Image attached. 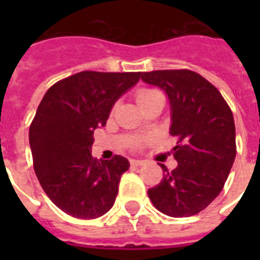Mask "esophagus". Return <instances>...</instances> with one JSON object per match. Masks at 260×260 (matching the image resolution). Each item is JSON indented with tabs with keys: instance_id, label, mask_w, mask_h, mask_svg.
Instances as JSON below:
<instances>
[{
	"instance_id": "esophagus-1",
	"label": "esophagus",
	"mask_w": 260,
	"mask_h": 260,
	"mask_svg": "<svg viewBox=\"0 0 260 260\" xmlns=\"http://www.w3.org/2000/svg\"><path fill=\"white\" fill-rule=\"evenodd\" d=\"M131 165L132 166H143V165H146V162L144 160H140V159H131Z\"/></svg>"
}]
</instances>
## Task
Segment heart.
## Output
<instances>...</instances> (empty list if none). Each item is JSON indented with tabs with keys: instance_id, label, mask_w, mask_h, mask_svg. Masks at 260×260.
Returning <instances> with one entry per match:
<instances>
[{
	"instance_id": "heart-1",
	"label": "heart",
	"mask_w": 260,
	"mask_h": 260,
	"mask_svg": "<svg viewBox=\"0 0 260 260\" xmlns=\"http://www.w3.org/2000/svg\"><path fill=\"white\" fill-rule=\"evenodd\" d=\"M158 94L160 93L155 89H140L136 91V101H138L139 106H140L142 104H144V102L150 101L151 98L155 97V95H158Z\"/></svg>"
}]
</instances>
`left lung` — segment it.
<instances>
[{
	"label": "left lung",
	"mask_w": 260,
	"mask_h": 260,
	"mask_svg": "<svg viewBox=\"0 0 260 260\" xmlns=\"http://www.w3.org/2000/svg\"><path fill=\"white\" fill-rule=\"evenodd\" d=\"M144 82L163 89L171 105V136L178 166L159 163L163 179L148 189L159 212L189 217L204 210L224 187L236 156L234 114L221 93L191 70L142 73Z\"/></svg>",
	"instance_id": "1"
}]
</instances>
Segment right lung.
<instances>
[{"label":"right lung","mask_w":260,"mask_h":260,"mask_svg":"<svg viewBox=\"0 0 260 260\" xmlns=\"http://www.w3.org/2000/svg\"><path fill=\"white\" fill-rule=\"evenodd\" d=\"M142 73L81 71L54 83L29 126L34 169L51 201L73 217H101L113 206L128 159L91 156L94 129Z\"/></svg>","instance_id":"obj_1"}]
</instances>
